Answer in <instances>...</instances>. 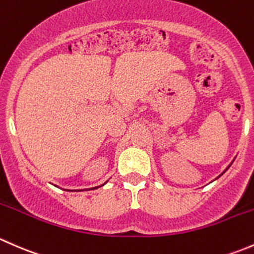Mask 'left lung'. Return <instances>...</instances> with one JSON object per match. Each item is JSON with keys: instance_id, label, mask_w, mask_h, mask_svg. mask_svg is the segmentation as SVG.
<instances>
[{"instance_id": "obj_1", "label": "left lung", "mask_w": 254, "mask_h": 254, "mask_svg": "<svg viewBox=\"0 0 254 254\" xmlns=\"http://www.w3.org/2000/svg\"><path fill=\"white\" fill-rule=\"evenodd\" d=\"M234 160H235V159H234ZM234 160H232V161H231V163H230V165H229V166H227V167H226V169H225L223 172H221V175H223V174H225V172H226V171H227V169H229V167H230V166H231V164H232V163H234ZM221 175H219V176H218V177H220V176H221ZM218 177H216V179H218ZM216 179H215V180H216Z\"/></svg>"}]
</instances>
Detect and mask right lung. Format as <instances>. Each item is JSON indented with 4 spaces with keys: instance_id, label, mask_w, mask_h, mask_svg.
Listing matches in <instances>:
<instances>
[{
    "instance_id": "right-lung-1",
    "label": "right lung",
    "mask_w": 254,
    "mask_h": 254,
    "mask_svg": "<svg viewBox=\"0 0 254 254\" xmlns=\"http://www.w3.org/2000/svg\"><path fill=\"white\" fill-rule=\"evenodd\" d=\"M108 184V181L105 182V184H103V185H100V186H96V187H93V188H88V190H96V188H99V187H103L104 185H106ZM70 192H73V190H70ZM74 192H82V190H74Z\"/></svg>"
}]
</instances>
